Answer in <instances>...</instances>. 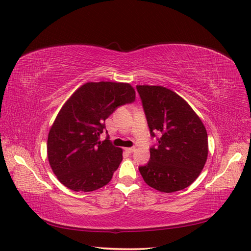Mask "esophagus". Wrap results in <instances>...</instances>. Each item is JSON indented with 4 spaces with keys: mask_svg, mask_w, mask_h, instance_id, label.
I'll list each match as a JSON object with an SVG mask.
<instances>
[{
    "mask_svg": "<svg viewBox=\"0 0 251 251\" xmlns=\"http://www.w3.org/2000/svg\"><path fill=\"white\" fill-rule=\"evenodd\" d=\"M126 152L128 153H133L135 151V147H131V148H126Z\"/></svg>",
    "mask_w": 251,
    "mask_h": 251,
    "instance_id": "1",
    "label": "esophagus"
}]
</instances>
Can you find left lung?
<instances>
[{"label": "left lung", "instance_id": "left-lung-1", "mask_svg": "<svg viewBox=\"0 0 251 251\" xmlns=\"http://www.w3.org/2000/svg\"><path fill=\"white\" fill-rule=\"evenodd\" d=\"M156 148L150 161L138 170L150 187L171 193L188 187L200 176L208 157V134L200 117L178 94L161 86H136Z\"/></svg>", "mask_w": 251, "mask_h": 251}]
</instances>
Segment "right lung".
Listing matches in <instances>:
<instances>
[{
  "label": "right lung",
  "instance_id": "obj_1",
  "mask_svg": "<svg viewBox=\"0 0 251 251\" xmlns=\"http://www.w3.org/2000/svg\"><path fill=\"white\" fill-rule=\"evenodd\" d=\"M134 100L129 83L99 81L85 83L65 102L48 138L50 168L64 186L90 192L111 180L123 151L108 137L100 142V134L116 108Z\"/></svg>",
  "mask_w": 251,
  "mask_h": 251
}]
</instances>
